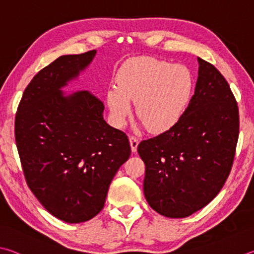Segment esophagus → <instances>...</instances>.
Returning <instances> with one entry per match:
<instances>
[{
  "mask_svg": "<svg viewBox=\"0 0 254 254\" xmlns=\"http://www.w3.org/2000/svg\"><path fill=\"white\" fill-rule=\"evenodd\" d=\"M130 144H131L132 152H135L137 144H139V139H137V137L134 135H131L130 136Z\"/></svg>",
  "mask_w": 254,
  "mask_h": 254,
  "instance_id": "obj_1",
  "label": "esophagus"
}]
</instances>
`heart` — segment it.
<instances>
[{"mask_svg":"<svg viewBox=\"0 0 254 254\" xmlns=\"http://www.w3.org/2000/svg\"><path fill=\"white\" fill-rule=\"evenodd\" d=\"M118 81L108 91L114 122L123 126L132 112V102H136L141 123L154 132L167 131L179 122L190 104L194 86L188 67L153 58L127 62Z\"/></svg>","mask_w":254,"mask_h":254,"instance_id":"obj_1","label":"heart"}]
</instances>
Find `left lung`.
<instances>
[{
  "label": "left lung",
  "instance_id": "obj_1",
  "mask_svg": "<svg viewBox=\"0 0 254 254\" xmlns=\"http://www.w3.org/2000/svg\"><path fill=\"white\" fill-rule=\"evenodd\" d=\"M197 61L195 91L182 118L137 145L145 164V199L167 218H186L210 203L227 181L236 155L237 100L213 64Z\"/></svg>",
  "mask_w": 254,
  "mask_h": 254
}]
</instances>
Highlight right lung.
Masks as SVG:
<instances>
[{
  "instance_id": "obj_1",
  "label": "right lung",
  "mask_w": 254,
  "mask_h": 254,
  "mask_svg": "<svg viewBox=\"0 0 254 254\" xmlns=\"http://www.w3.org/2000/svg\"><path fill=\"white\" fill-rule=\"evenodd\" d=\"M95 50L63 55L26 86L15 115V142L27 187L55 218L91 220L103 209L119 168L130 158L127 135L103 120L90 91L64 96L61 87L89 65Z\"/></svg>"
}]
</instances>
